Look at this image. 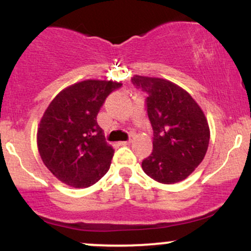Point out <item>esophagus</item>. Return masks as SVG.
I'll use <instances>...</instances> for the list:
<instances>
[{"label":"esophagus","instance_id":"esophagus-1","mask_svg":"<svg viewBox=\"0 0 251 251\" xmlns=\"http://www.w3.org/2000/svg\"><path fill=\"white\" fill-rule=\"evenodd\" d=\"M132 143V140L129 139V140H126V142H120L119 143V145H123V146H125V145H129V144Z\"/></svg>","mask_w":251,"mask_h":251}]
</instances>
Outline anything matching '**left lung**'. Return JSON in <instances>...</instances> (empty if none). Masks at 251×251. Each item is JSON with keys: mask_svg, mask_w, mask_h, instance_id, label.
<instances>
[{"mask_svg": "<svg viewBox=\"0 0 251 251\" xmlns=\"http://www.w3.org/2000/svg\"><path fill=\"white\" fill-rule=\"evenodd\" d=\"M132 82L148 93L153 129V151L143 160L144 172L163 184L184 180L208 151L210 129L203 111L185 89L169 80L134 75Z\"/></svg>", "mask_w": 251, "mask_h": 251, "instance_id": "8db88e82", "label": "left lung"}]
</instances>
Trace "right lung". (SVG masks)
Listing matches in <instances>:
<instances>
[{"mask_svg": "<svg viewBox=\"0 0 251 251\" xmlns=\"http://www.w3.org/2000/svg\"><path fill=\"white\" fill-rule=\"evenodd\" d=\"M122 85L85 80L51 100L37 128V149L43 164L60 181L88 188L108 171L114 150L106 143L97 116L106 98Z\"/></svg>", "mask_w": 251, "mask_h": 251, "instance_id": "1", "label": "right lung"}]
</instances>
